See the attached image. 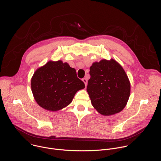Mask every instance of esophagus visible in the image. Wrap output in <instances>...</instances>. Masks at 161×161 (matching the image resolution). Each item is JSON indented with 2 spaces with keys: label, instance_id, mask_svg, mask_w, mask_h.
I'll return each instance as SVG.
<instances>
[{
  "label": "esophagus",
  "instance_id": "34e87169",
  "mask_svg": "<svg viewBox=\"0 0 161 161\" xmlns=\"http://www.w3.org/2000/svg\"><path fill=\"white\" fill-rule=\"evenodd\" d=\"M82 80L84 82V83L85 85V86H86V85H87V80L86 78H83Z\"/></svg>",
  "mask_w": 161,
  "mask_h": 161
}]
</instances>
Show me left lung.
<instances>
[{
  "instance_id": "obj_1",
  "label": "left lung",
  "mask_w": 161,
  "mask_h": 161,
  "mask_svg": "<svg viewBox=\"0 0 161 161\" xmlns=\"http://www.w3.org/2000/svg\"><path fill=\"white\" fill-rule=\"evenodd\" d=\"M86 90L94 108L103 115H111L125 106L130 85L122 66L115 60H102L90 67Z\"/></svg>"
}]
</instances>
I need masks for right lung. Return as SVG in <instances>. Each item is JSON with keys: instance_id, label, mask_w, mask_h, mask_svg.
<instances>
[{"instance_id": "1", "label": "right lung", "mask_w": 161, "mask_h": 161, "mask_svg": "<svg viewBox=\"0 0 161 161\" xmlns=\"http://www.w3.org/2000/svg\"><path fill=\"white\" fill-rule=\"evenodd\" d=\"M85 86L75 69L61 60L48 62L38 69L31 80L36 101L44 109L52 111L69 104L77 92Z\"/></svg>"}]
</instances>
